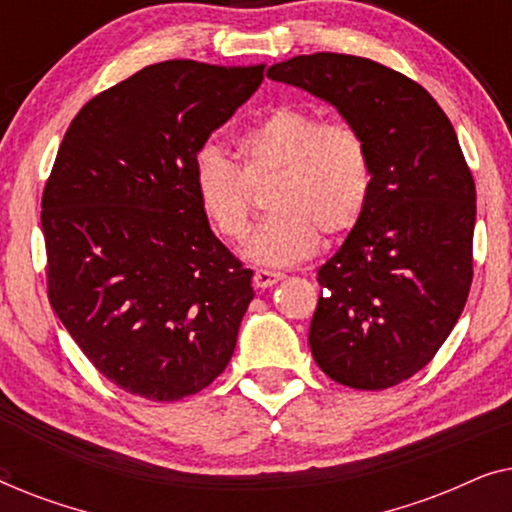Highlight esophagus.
<instances>
[{"label": "esophagus", "instance_id": "34e87169", "mask_svg": "<svg viewBox=\"0 0 512 512\" xmlns=\"http://www.w3.org/2000/svg\"><path fill=\"white\" fill-rule=\"evenodd\" d=\"M284 275L282 272H272V270H256L254 272V286L256 289H270L277 282H282Z\"/></svg>", "mask_w": 512, "mask_h": 512}]
</instances>
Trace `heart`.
I'll return each mask as SVG.
<instances>
[{
  "instance_id": "1",
  "label": "heart",
  "mask_w": 512,
  "mask_h": 512,
  "mask_svg": "<svg viewBox=\"0 0 512 512\" xmlns=\"http://www.w3.org/2000/svg\"><path fill=\"white\" fill-rule=\"evenodd\" d=\"M237 165L205 142L191 160L200 212L230 242L251 226V186L272 179L270 216L244 247L258 265L284 268L305 261L319 235L340 237L359 226L373 195L375 170L366 137L354 125L326 121L296 104H279L235 139Z\"/></svg>"
}]
</instances>
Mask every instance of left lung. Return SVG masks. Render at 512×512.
I'll return each instance as SVG.
<instances>
[{"mask_svg": "<svg viewBox=\"0 0 512 512\" xmlns=\"http://www.w3.org/2000/svg\"><path fill=\"white\" fill-rule=\"evenodd\" d=\"M268 76L333 104L370 146L373 195L319 268L310 349L331 380L389 389L436 356L471 289L475 184L457 132L419 83L368 58L296 55Z\"/></svg>", "mask_w": 512, "mask_h": 512, "instance_id": "1", "label": "left lung"}]
</instances>
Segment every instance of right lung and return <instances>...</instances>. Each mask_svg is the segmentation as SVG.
I'll return each instance as SVG.
<instances>
[{
  "label": "right lung",
  "mask_w": 512,
  "mask_h": 512,
  "mask_svg": "<svg viewBox=\"0 0 512 512\" xmlns=\"http://www.w3.org/2000/svg\"><path fill=\"white\" fill-rule=\"evenodd\" d=\"M263 81V65H149L83 107L41 198L48 300L128 394L179 401L235 352L254 272L200 212L191 160Z\"/></svg>",
  "instance_id": "obj_1"
}]
</instances>
